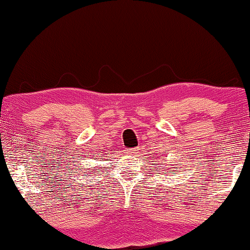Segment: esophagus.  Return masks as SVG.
Instances as JSON below:
<instances>
[{
	"label": "esophagus",
	"instance_id": "esophagus-1",
	"mask_svg": "<svg viewBox=\"0 0 250 250\" xmlns=\"http://www.w3.org/2000/svg\"><path fill=\"white\" fill-rule=\"evenodd\" d=\"M136 151H137V150H136V148H130V150H129V153H130V154H135Z\"/></svg>",
	"mask_w": 250,
	"mask_h": 250
}]
</instances>
